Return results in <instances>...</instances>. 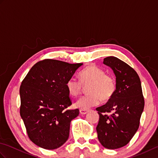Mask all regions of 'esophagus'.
Returning a JSON list of instances; mask_svg holds the SVG:
<instances>
[{
    "label": "esophagus",
    "mask_w": 158,
    "mask_h": 158,
    "mask_svg": "<svg viewBox=\"0 0 158 158\" xmlns=\"http://www.w3.org/2000/svg\"><path fill=\"white\" fill-rule=\"evenodd\" d=\"M88 110H87L80 109V110H79V113L81 115H85L86 113H88Z\"/></svg>",
    "instance_id": "1"
}]
</instances>
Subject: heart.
I'll return each instance as SVG.
<instances>
[{
    "label": "heart",
    "mask_w": 158,
    "mask_h": 158,
    "mask_svg": "<svg viewBox=\"0 0 158 158\" xmlns=\"http://www.w3.org/2000/svg\"><path fill=\"white\" fill-rule=\"evenodd\" d=\"M79 80L70 78L66 83L69 94L77 96L81 93L83 85L87 87L88 94L79 98L75 103L77 108L87 110L98 105L100 100L106 102L112 98L116 92V82L114 77L106 74L105 70L94 65L87 67L79 73Z\"/></svg>",
    "instance_id": "1"
}]
</instances>
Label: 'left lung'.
<instances>
[{
	"instance_id": "obj_1",
	"label": "left lung",
	"mask_w": 158,
	"mask_h": 158,
	"mask_svg": "<svg viewBox=\"0 0 158 158\" xmlns=\"http://www.w3.org/2000/svg\"><path fill=\"white\" fill-rule=\"evenodd\" d=\"M103 64L113 70L117 88L105 105L96 108V131L104 147L115 149L126 145L138 130L145 101L140 78L132 67L114 56L105 58Z\"/></svg>"
}]
</instances>
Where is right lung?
Here are the masks:
<instances>
[{
    "label": "right lung",
    "mask_w": 158,
    "mask_h": 158,
    "mask_svg": "<svg viewBox=\"0 0 158 158\" xmlns=\"http://www.w3.org/2000/svg\"><path fill=\"white\" fill-rule=\"evenodd\" d=\"M83 63L48 59L33 66L19 88L20 115L29 139L45 149H56L69 139L70 122L79 109L71 105L66 83Z\"/></svg>",
    "instance_id": "obj_1"
}]
</instances>
